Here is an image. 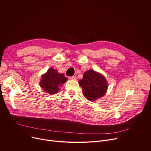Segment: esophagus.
Masks as SVG:
<instances>
[{"mask_svg": "<svg viewBox=\"0 0 151 151\" xmlns=\"http://www.w3.org/2000/svg\"><path fill=\"white\" fill-rule=\"evenodd\" d=\"M69 79L73 80V81H76V80L77 79V77L76 76H71V77H69Z\"/></svg>", "mask_w": 151, "mask_h": 151, "instance_id": "1", "label": "esophagus"}]
</instances>
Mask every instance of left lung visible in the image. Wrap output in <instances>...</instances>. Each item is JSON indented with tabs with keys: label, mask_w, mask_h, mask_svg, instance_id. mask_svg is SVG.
<instances>
[{
	"label": "left lung",
	"mask_w": 151,
	"mask_h": 151,
	"mask_svg": "<svg viewBox=\"0 0 151 151\" xmlns=\"http://www.w3.org/2000/svg\"><path fill=\"white\" fill-rule=\"evenodd\" d=\"M78 83L82 88L85 97L91 101L101 98L105 94L108 88L104 77L92 69L86 70L83 78L80 80Z\"/></svg>",
	"instance_id": "1"
}]
</instances>
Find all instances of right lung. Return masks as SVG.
I'll list each match as a JSON object with an SVG mask.
<instances>
[{"instance_id": "add662e5", "label": "right lung", "mask_w": 151, "mask_h": 151, "mask_svg": "<svg viewBox=\"0 0 151 151\" xmlns=\"http://www.w3.org/2000/svg\"><path fill=\"white\" fill-rule=\"evenodd\" d=\"M63 74H59L53 68L49 69L47 73L42 76L40 86L46 92L54 94L60 90L59 87L67 81Z\"/></svg>"}]
</instances>
